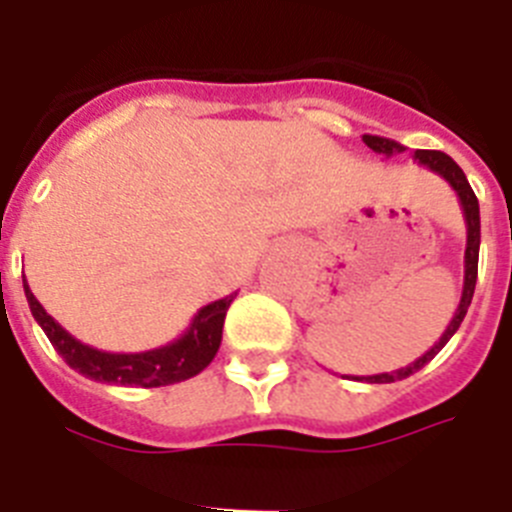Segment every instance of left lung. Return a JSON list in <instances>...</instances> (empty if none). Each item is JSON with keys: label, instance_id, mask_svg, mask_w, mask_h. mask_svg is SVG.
<instances>
[{"label": "left lung", "instance_id": "1", "mask_svg": "<svg viewBox=\"0 0 512 512\" xmlns=\"http://www.w3.org/2000/svg\"><path fill=\"white\" fill-rule=\"evenodd\" d=\"M364 143L372 148L374 153H379V156H384V158L400 156V153L408 151V148L402 146V143H397V140H392V138H382V135H364ZM413 158L418 161L420 166H425V169H431L433 174L441 176V179H446V182L451 184V189L456 192V197H459L461 212H464V223H467V248H464V287H461V300H459V307H456V312H454V318H451V323L446 325V330H443V336L438 338V343H433L431 351H425V354L420 356V359H415L413 364L402 366V369H395V372L372 374V377H354L356 382L387 384V382H397V379L410 377V374H415L418 369H423V366L428 364V361H431L433 356H436L438 351L446 346V343L451 341V336H454L456 330H459L461 320H464V315H467L469 305H472L474 284H477V264H479V202H477V197H474L472 187H469L467 176H464V171L459 169V164H456L451 156H446L443 151H415Z\"/></svg>", "mask_w": 512, "mask_h": 512}]
</instances>
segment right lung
Listing matches in <instances>:
<instances>
[{"label":"right lung","instance_id":"1","mask_svg":"<svg viewBox=\"0 0 512 512\" xmlns=\"http://www.w3.org/2000/svg\"><path fill=\"white\" fill-rule=\"evenodd\" d=\"M22 287H25L27 305H30L33 318L38 320L48 341L53 343V348L71 369L94 379V382L125 384V387H166V384L197 377L215 359L220 341H223L225 312H228L230 302L235 300V295H228L223 300L205 305L194 315L182 336L166 343V346L140 351V354H110V351H99V348L76 341L69 330L61 328L43 310L27 282H22Z\"/></svg>","mask_w":512,"mask_h":512}]
</instances>
